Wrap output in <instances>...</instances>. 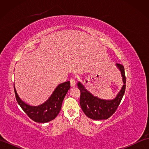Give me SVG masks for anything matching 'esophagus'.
<instances>
[{
    "mask_svg": "<svg viewBox=\"0 0 149 149\" xmlns=\"http://www.w3.org/2000/svg\"><path fill=\"white\" fill-rule=\"evenodd\" d=\"M70 85L72 87L75 86V80L74 79H70Z\"/></svg>",
    "mask_w": 149,
    "mask_h": 149,
    "instance_id": "1",
    "label": "esophagus"
}]
</instances>
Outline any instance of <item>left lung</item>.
<instances>
[{"instance_id":"1","label":"left lung","mask_w":149,"mask_h":149,"mask_svg":"<svg viewBox=\"0 0 149 149\" xmlns=\"http://www.w3.org/2000/svg\"><path fill=\"white\" fill-rule=\"evenodd\" d=\"M116 66L120 70L123 77V84L121 90L115 99L104 100L93 96L90 93L80 82L77 84L79 90L81 91L80 105L85 115L93 120H106L113 115L118 108L121 102L125 90V75L124 67L121 64L116 63Z\"/></svg>"}]
</instances>
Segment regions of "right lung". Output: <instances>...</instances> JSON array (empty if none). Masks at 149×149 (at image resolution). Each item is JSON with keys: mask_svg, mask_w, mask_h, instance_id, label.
<instances>
[{"mask_svg": "<svg viewBox=\"0 0 149 149\" xmlns=\"http://www.w3.org/2000/svg\"><path fill=\"white\" fill-rule=\"evenodd\" d=\"M70 88V81L59 84L45 102L38 106H32L23 102L14 90L16 99L21 108L33 121L46 123L54 119L61 109L63 100Z\"/></svg>", "mask_w": 149, "mask_h": 149, "instance_id": "1", "label": "right lung"}]
</instances>
